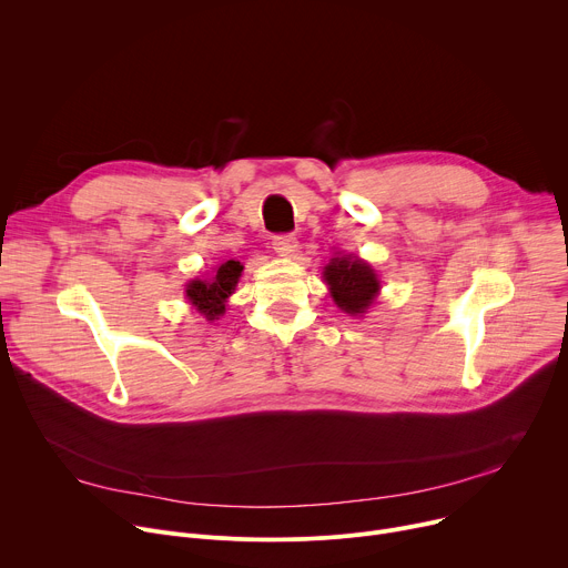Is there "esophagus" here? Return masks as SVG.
Instances as JSON below:
<instances>
[{"instance_id":"obj_1","label":"esophagus","mask_w":568,"mask_h":568,"mask_svg":"<svg viewBox=\"0 0 568 568\" xmlns=\"http://www.w3.org/2000/svg\"><path fill=\"white\" fill-rule=\"evenodd\" d=\"M272 247L278 256H294L298 252V240L290 233H283V235H274L272 237Z\"/></svg>"}]
</instances>
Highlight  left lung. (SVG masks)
<instances>
[{"mask_svg":"<svg viewBox=\"0 0 568 568\" xmlns=\"http://www.w3.org/2000/svg\"><path fill=\"white\" fill-rule=\"evenodd\" d=\"M323 281L328 283L337 307L351 316H362L379 294L375 270L353 254L331 258V263L323 267Z\"/></svg>","mask_w":568,"mask_h":568,"instance_id":"8db88e82","label":"left lung"}]
</instances>
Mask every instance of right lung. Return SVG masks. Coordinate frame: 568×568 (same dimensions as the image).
Listing matches in <instances>:
<instances>
[{
    "label": "right lung",
    "instance_id": "1",
    "mask_svg": "<svg viewBox=\"0 0 568 568\" xmlns=\"http://www.w3.org/2000/svg\"><path fill=\"white\" fill-rule=\"evenodd\" d=\"M242 274V265L237 261L222 263L211 278H193L186 283L189 303L206 316V321L217 318L226 310V298L233 294Z\"/></svg>",
    "mask_w": 568,
    "mask_h": 568
}]
</instances>
